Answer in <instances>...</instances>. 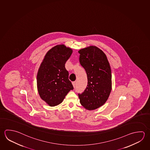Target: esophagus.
Masks as SVG:
<instances>
[{
	"instance_id": "esophagus-1",
	"label": "esophagus",
	"mask_w": 150,
	"mask_h": 150,
	"mask_svg": "<svg viewBox=\"0 0 150 150\" xmlns=\"http://www.w3.org/2000/svg\"><path fill=\"white\" fill-rule=\"evenodd\" d=\"M72 84H73V86H74V88L76 87V81H73V82H72Z\"/></svg>"
}]
</instances>
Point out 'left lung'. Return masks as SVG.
<instances>
[{"label": "left lung", "instance_id": "left-lung-1", "mask_svg": "<svg viewBox=\"0 0 150 150\" xmlns=\"http://www.w3.org/2000/svg\"><path fill=\"white\" fill-rule=\"evenodd\" d=\"M79 62L86 72V89L79 94L81 105L94 110L105 104L112 89V73L106 56L102 50L91 46L79 50Z\"/></svg>", "mask_w": 150, "mask_h": 150}]
</instances>
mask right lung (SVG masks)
<instances>
[{
  "label": "right lung",
  "mask_w": 150,
  "mask_h": 150,
  "mask_svg": "<svg viewBox=\"0 0 150 150\" xmlns=\"http://www.w3.org/2000/svg\"><path fill=\"white\" fill-rule=\"evenodd\" d=\"M73 50L64 45H58L46 53L37 75L40 97L50 106L61 104L71 90L74 89L65 69L66 61Z\"/></svg>",
  "instance_id": "right-lung-1"
}]
</instances>
